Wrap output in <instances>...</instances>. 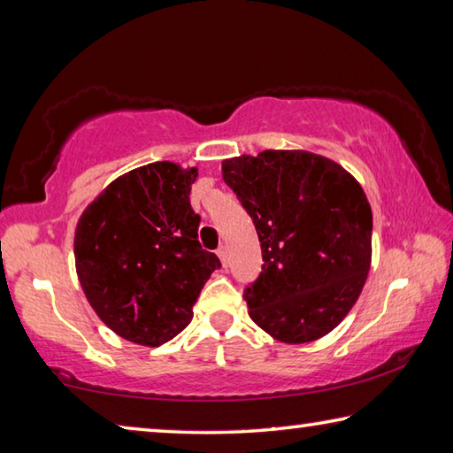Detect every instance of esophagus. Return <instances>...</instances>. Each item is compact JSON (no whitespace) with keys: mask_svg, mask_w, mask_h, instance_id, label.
Masks as SVG:
<instances>
[{"mask_svg":"<svg viewBox=\"0 0 453 453\" xmlns=\"http://www.w3.org/2000/svg\"><path fill=\"white\" fill-rule=\"evenodd\" d=\"M218 256L221 259V264L227 265V245H219L218 248Z\"/></svg>","mask_w":453,"mask_h":453,"instance_id":"1","label":"esophagus"}]
</instances>
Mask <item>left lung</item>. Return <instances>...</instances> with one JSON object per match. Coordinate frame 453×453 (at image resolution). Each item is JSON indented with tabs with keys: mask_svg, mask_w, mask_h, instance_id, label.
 Listing matches in <instances>:
<instances>
[{
	"mask_svg": "<svg viewBox=\"0 0 453 453\" xmlns=\"http://www.w3.org/2000/svg\"><path fill=\"white\" fill-rule=\"evenodd\" d=\"M254 219L259 278L243 289L250 318L283 343L332 332L354 308L372 264V208L340 164L302 150L221 162Z\"/></svg>",
	"mask_w": 453,
	"mask_h": 453,
	"instance_id": "8db88e82",
	"label": "left lung"
}]
</instances>
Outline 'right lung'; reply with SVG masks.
I'll use <instances>...</instances> for the list:
<instances>
[{
	"label": "right lung",
	"mask_w": 453,
	"mask_h": 453,
	"mask_svg": "<svg viewBox=\"0 0 453 453\" xmlns=\"http://www.w3.org/2000/svg\"><path fill=\"white\" fill-rule=\"evenodd\" d=\"M196 167L156 162L111 181L75 227V270L91 308L119 337L157 348L194 318L221 267L197 242L189 191Z\"/></svg>",
	"instance_id": "1"
}]
</instances>
